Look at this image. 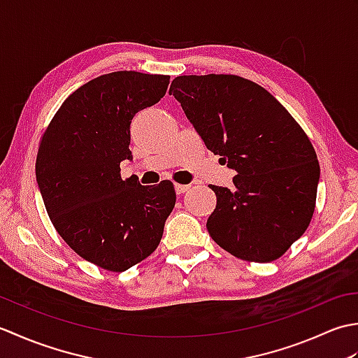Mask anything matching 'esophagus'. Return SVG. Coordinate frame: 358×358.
I'll return each mask as SVG.
<instances>
[{
    "label": "esophagus",
    "mask_w": 358,
    "mask_h": 358,
    "mask_svg": "<svg viewBox=\"0 0 358 358\" xmlns=\"http://www.w3.org/2000/svg\"><path fill=\"white\" fill-rule=\"evenodd\" d=\"M189 191V186L187 185H175V192H177L178 195H181V194H185V192H187Z\"/></svg>",
    "instance_id": "1"
}]
</instances>
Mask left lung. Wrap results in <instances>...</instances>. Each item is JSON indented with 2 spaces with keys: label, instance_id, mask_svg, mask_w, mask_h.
<instances>
[{
  "label": "left lung",
  "instance_id": "obj_1",
  "mask_svg": "<svg viewBox=\"0 0 358 358\" xmlns=\"http://www.w3.org/2000/svg\"><path fill=\"white\" fill-rule=\"evenodd\" d=\"M169 94L206 148L237 172L234 187L210 186L212 240L241 260H277L315 209L320 164L308 135L275 96L237 75H181Z\"/></svg>",
  "mask_w": 358,
  "mask_h": 358
}]
</instances>
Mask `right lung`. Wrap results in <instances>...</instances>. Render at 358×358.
<instances>
[{
  "mask_svg": "<svg viewBox=\"0 0 358 358\" xmlns=\"http://www.w3.org/2000/svg\"><path fill=\"white\" fill-rule=\"evenodd\" d=\"M169 75L120 71L90 80L66 98L45 129L36 183L57 232L81 258L123 272L149 257L175 206L172 181L123 180L136 112L164 96Z\"/></svg>",
  "mask_w": 358,
  "mask_h": 358,
  "instance_id": "right-lung-1",
  "label": "right lung"
}]
</instances>
